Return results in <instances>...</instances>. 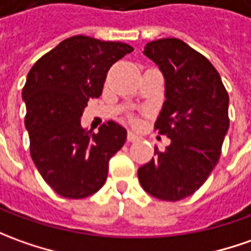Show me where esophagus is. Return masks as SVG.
<instances>
[{
  "mask_svg": "<svg viewBox=\"0 0 251 251\" xmlns=\"http://www.w3.org/2000/svg\"><path fill=\"white\" fill-rule=\"evenodd\" d=\"M140 137L137 134H134L133 132H127V141L129 143H136V141H139Z\"/></svg>",
  "mask_w": 251,
  "mask_h": 251,
  "instance_id": "obj_1",
  "label": "esophagus"
}]
</instances>
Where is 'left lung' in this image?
<instances>
[{
  "label": "left lung",
  "instance_id": "left-lung-1",
  "mask_svg": "<svg viewBox=\"0 0 251 251\" xmlns=\"http://www.w3.org/2000/svg\"><path fill=\"white\" fill-rule=\"evenodd\" d=\"M144 54L165 76L166 100L154 129L170 146L155 147L137 175L150 195L176 202L199 190L217 165L229 127V97L214 66L181 40L148 42Z\"/></svg>",
  "mask_w": 251,
  "mask_h": 251
}]
</instances>
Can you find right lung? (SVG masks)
<instances>
[{"instance_id":"obj_1","label":"right lung","mask_w":251,"mask_h":251,"mask_svg":"<svg viewBox=\"0 0 251 251\" xmlns=\"http://www.w3.org/2000/svg\"><path fill=\"white\" fill-rule=\"evenodd\" d=\"M124 42L74 35L32 66L22 92L30 155L42 178L60 197L81 199L100 190L108 161L125 144L126 130L114 121L99 132L81 126L90 97L103 92L107 73L130 53Z\"/></svg>"}]
</instances>
